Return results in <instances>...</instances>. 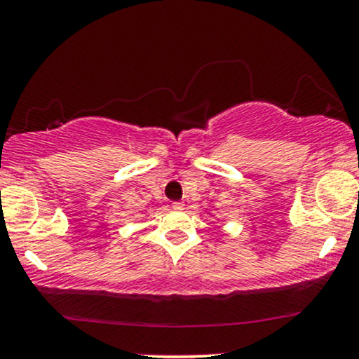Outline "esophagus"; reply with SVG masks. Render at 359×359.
<instances>
[{
	"label": "esophagus",
	"instance_id": "esophagus-1",
	"mask_svg": "<svg viewBox=\"0 0 359 359\" xmlns=\"http://www.w3.org/2000/svg\"><path fill=\"white\" fill-rule=\"evenodd\" d=\"M184 203H182V201H175V203L174 204H172V208H174V209H177V211H182V209H184Z\"/></svg>",
	"mask_w": 359,
	"mask_h": 359
}]
</instances>
